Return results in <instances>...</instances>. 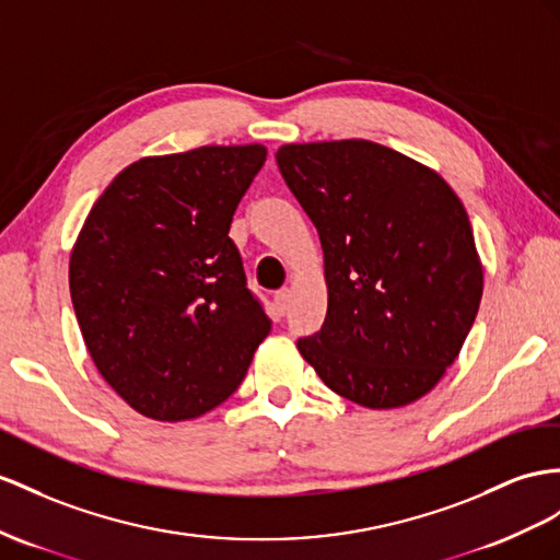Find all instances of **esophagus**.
Wrapping results in <instances>:
<instances>
[{"instance_id":"1","label":"esophagus","mask_w":560,"mask_h":560,"mask_svg":"<svg viewBox=\"0 0 560 560\" xmlns=\"http://www.w3.org/2000/svg\"><path fill=\"white\" fill-rule=\"evenodd\" d=\"M289 305H291V291H289V289L277 291V293H275V307H277V312H279V317H283L285 310H289Z\"/></svg>"}]
</instances>
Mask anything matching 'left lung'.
<instances>
[{"mask_svg": "<svg viewBox=\"0 0 560 560\" xmlns=\"http://www.w3.org/2000/svg\"><path fill=\"white\" fill-rule=\"evenodd\" d=\"M277 165L322 238L328 312L298 350L369 409L435 388L470 331L482 267L462 200L438 172L364 139L285 143Z\"/></svg>", "mask_w": 560, "mask_h": 560, "instance_id": "left-lung-1", "label": "left lung"}]
</instances>
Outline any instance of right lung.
<instances>
[{
    "label": "right lung",
    "instance_id": "right-lung-1",
    "mask_svg": "<svg viewBox=\"0 0 560 560\" xmlns=\"http://www.w3.org/2000/svg\"><path fill=\"white\" fill-rule=\"evenodd\" d=\"M260 143L141 158L110 182L70 255V298L98 374L155 421L222 405L271 319L229 238Z\"/></svg>",
    "mask_w": 560,
    "mask_h": 560
}]
</instances>
